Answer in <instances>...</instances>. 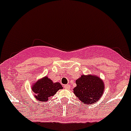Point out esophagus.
I'll list each match as a JSON object with an SVG mask.
<instances>
[{"label":"esophagus","mask_w":131,"mask_h":131,"mask_svg":"<svg viewBox=\"0 0 131 131\" xmlns=\"http://www.w3.org/2000/svg\"><path fill=\"white\" fill-rule=\"evenodd\" d=\"M63 87H64L65 89H69V88H70V86H69V84H65V85H63Z\"/></svg>","instance_id":"34e87169"}]
</instances>
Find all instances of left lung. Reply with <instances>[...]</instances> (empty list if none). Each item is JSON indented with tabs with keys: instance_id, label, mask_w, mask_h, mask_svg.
Listing matches in <instances>:
<instances>
[{
	"instance_id": "obj_1",
	"label": "left lung",
	"mask_w": 131,
	"mask_h": 131,
	"mask_svg": "<svg viewBox=\"0 0 131 131\" xmlns=\"http://www.w3.org/2000/svg\"><path fill=\"white\" fill-rule=\"evenodd\" d=\"M73 93L84 104H93L100 100L104 92V83L95 75H81L75 81Z\"/></svg>"
}]
</instances>
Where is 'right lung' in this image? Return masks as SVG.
Returning <instances> with one entry per match:
<instances>
[{"label": "right lung", "instance_id": "obj_1", "mask_svg": "<svg viewBox=\"0 0 131 131\" xmlns=\"http://www.w3.org/2000/svg\"><path fill=\"white\" fill-rule=\"evenodd\" d=\"M62 89L63 87L60 83H54L47 76L39 79L31 84L34 97L39 102H47L50 97L54 96L58 91Z\"/></svg>", "mask_w": 131, "mask_h": 131}]
</instances>
